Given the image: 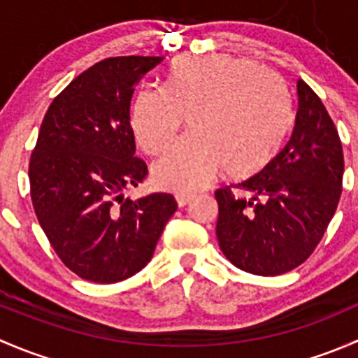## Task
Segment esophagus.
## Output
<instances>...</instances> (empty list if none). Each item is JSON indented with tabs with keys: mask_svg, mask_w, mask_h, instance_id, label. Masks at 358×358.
Segmentation results:
<instances>
[{
	"mask_svg": "<svg viewBox=\"0 0 358 358\" xmlns=\"http://www.w3.org/2000/svg\"><path fill=\"white\" fill-rule=\"evenodd\" d=\"M175 199H176V202H178L180 208H183V206H187L190 201L194 199V194L185 192V190H180V192H175Z\"/></svg>",
	"mask_w": 358,
	"mask_h": 358,
	"instance_id": "1",
	"label": "esophagus"
}]
</instances>
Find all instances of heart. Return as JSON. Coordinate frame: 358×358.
<instances>
[{"label":"heart","mask_w":358,"mask_h":358,"mask_svg":"<svg viewBox=\"0 0 358 358\" xmlns=\"http://www.w3.org/2000/svg\"><path fill=\"white\" fill-rule=\"evenodd\" d=\"M183 115L192 135L152 166L154 182L194 190L223 168L246 178L265 168L291 128V99L275 72L229 55L182 57L166 72L164 92L143 88L131 109V129L147 154L171 143Z\"/></svg>","instance_id":"heart-1"}]
</instances>
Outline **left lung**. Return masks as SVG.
<instances>
[{
	"mask_svg": "<svg viewBox=\"0 0 358 358\" xmlns=\"http://www.w3.org/2000/svg\"><path fill=\"white\" fill-rule=\"evenodd\" d=\"M292 133L265 168L237 183L249 197L218 189L216 237L227 259L256 275H280L301 265L322 239L341 196L343 149L326 107L296 81Z\"/></svg>",
	"mask_w": 358,
	"mask_h": 358,
	"instance_id": "left-lung-1",
	"label": "left lung"
}]
</instances>
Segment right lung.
I'll return each mask as SVG.
<instances>
[{"label":"right lung","instance_id":"right-lung-1","mask_svg":"<svg viewBox=\"0 0 358 358\" xmlns=\"http://www.w3.org/2000/svg\"><path fill=\"white\" fill-rule=\"evenodd\" d=\"M162 57H114L79 74L46 112L29 162L39 225L81 279L112 284L150 262L175 197L124 196L147 176L129 124L133 92Z\"/></svg>","mask_w":358,"mask_h":358}]
</instances>
